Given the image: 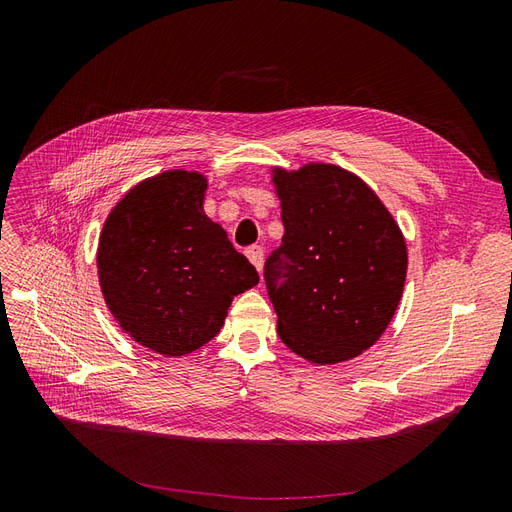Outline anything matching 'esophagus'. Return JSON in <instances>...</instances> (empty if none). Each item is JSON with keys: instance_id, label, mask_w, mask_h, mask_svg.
I'll return each mask as SVG.
<instances>
[{"instance_id": "obj_1", "label": "esophagus", "mask_w": 512, "mask_h": 512, "mask_svg": "<svg viewBox=\"0 0 512 512\" xmlns=\"http://www.w3.org/2000/svg\"><path fill=\"white\" fill-rule=\"evenodd\" d=\"M247 258H250V262L258 271H262V262H265V250H262L260 245H252L250 250H247Z\"/></svg>"}]
</instances>
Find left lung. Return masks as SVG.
I'll return each instance as SVG.
<instances>
[{"label": "left lung", "instance_id": "left-lung-1", "mask_svg": "<svg viewBox=\"0 0 512 512\" xmlns=\"http://www.w3.org/2000/svg\"><path fill=\"white\" fill-rule=\"evenodd\" d=\"M282 245L265 262L277 335L303 359H354L389 327L404 292L406 241L374 190L333 164L273 175Z\"/></svg>", "mask_w": 512, "mask_h": 512}]
</instances>
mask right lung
I'll return each instance as SVG.
<instances>
[{
    "label": "right lung",
    "mask_w": 512,
    "mask_h": 512,
    "mask_svg": "<svg viewBox=\"0 0 512 512\" xmlns=\"http://www.w3.org/2000/svg\"><path fill=\"white\" fill-rule=\"evenodd\" d=\"M207 179L166 170L123 196L100 235L98 275L111 314L138 344L164 356L220 333L237 294L258 273L203 211Z\"/></svg>",
    "instance_id": "1"
}]
</instances>
